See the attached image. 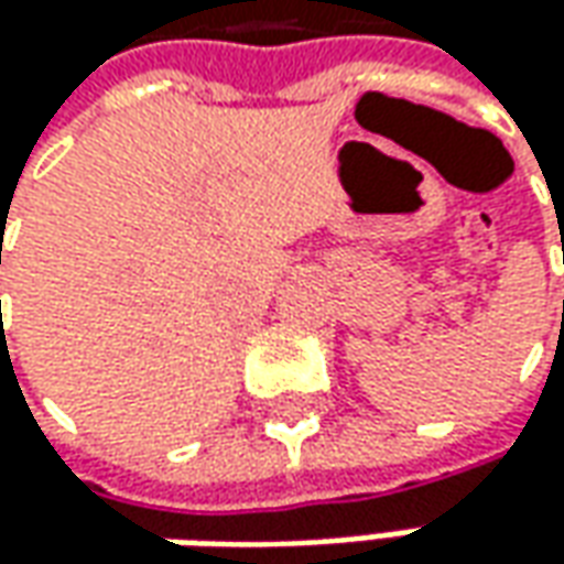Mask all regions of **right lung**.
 I'll use <instances>...</instances> for the list:
<instances>
[{
    "mask_svg": "<svg viewBox=\"0 0 564 564\" xmlns=\"http://www.w3.org/2000/svg\"><path fill=\"white\" fill-rule=\"evenodd\" d=\"M0 262H2V259H0Z\"/></svg>",
    "mask_w": 564,
    "mask_h": 564,
    "instance_id": "add662e5",
    "label": "right lung"
}]
</instances>
